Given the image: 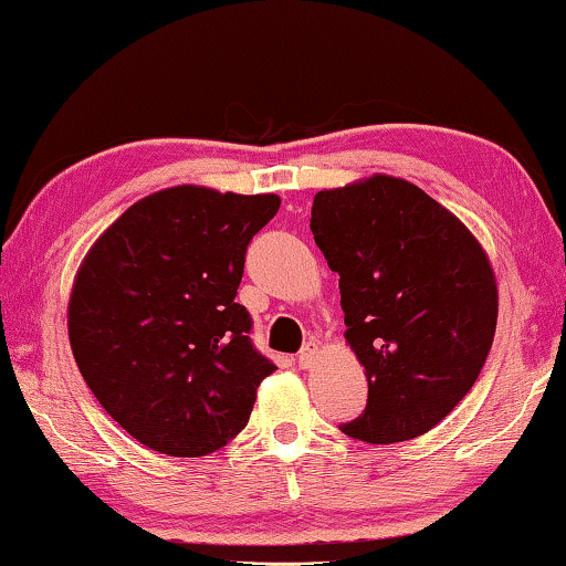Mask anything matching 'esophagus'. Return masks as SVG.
<instances>
[{
    "instance_id": "1",
    "label": "esophagus",
    "mask_w": 566,
    "mask_h": 566,
    "mask_svg": "<svg viewBox=\"0 0 566 566\" xmlns=\"http://www.w3.org/2000/svg\"><path fill=\"white\" fill-rule=\"evenodd\" d=\"M316 352H318V346H316L314 342L306 344V346L302 348V352H300V356H296V364H300V368H312Z\"/></svg>"
}]
</instances>
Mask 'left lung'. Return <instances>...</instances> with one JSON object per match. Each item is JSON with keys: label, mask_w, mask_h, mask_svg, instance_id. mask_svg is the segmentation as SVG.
<instances>
[{"label": "left lung", "mask_w": 566, "mask_h": 566, "mask_svg": "<svg viewBox=\"0 0 566 566\" xmlns=\"http://www.w3.org/2000/svg\"><path fill=\"white\" fill-rule=\"evenodd\" d=\"M312 232L338 274L346 342L366 368V443L428 433L485 366L497 284L485 250L413 182L374 176L314 195Z\"/></svg>", "instance_id": "obj_1"}]
</instances>
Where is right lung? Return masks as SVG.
Instances as JSON below:
<instances>
[{
	"label": "right lung",
	"instance_id": "add662e5",
	"mask_svg": "<svg viewBox=\"0 0 566 566\" xmlns=\"http://www.w3.org/2000/svg\"><path fill=\"white\" fill-rule=\"evenodd\" d=\"M276 210V195L178 185L130 205L88 250L69 302L71 352L138 443L198 458L248 426L274 364L234 296L248 244Z\"/></svg>",
	"mask_w": 566,
	"mask_h": 566
}]
</instances>
